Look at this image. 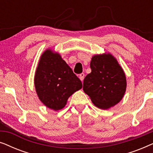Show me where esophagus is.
I'll return each mask as SVG.
<instances>
[{"label": "esophagus", "mask_w": 153, "mask_h": 153, "mask_svg": "<svg viewBox=\"0 0 153 153\" xmlns=\"http://www.w3.org/2000/svg\"><path fill=\"white\" fill-rule=\"evenodd\" d=\"M84 76H85V74H83V73H81V74H79V79H80V80L81 81H83V79H84Z\"/></svg>", "instance_id": "obj_1"}]
</instances>
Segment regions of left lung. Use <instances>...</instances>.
Instances as JSON below:
<instances>
[{
	"label": "left lung",
	"instance_id": "8db88e82",
	"mask_svg": "<svg viewBox=\"0 0 153 153\" xmlns=\"http://www.w3.org/2000/svg\"><path fill=\"white\" fill-rule=\"evenodd\" d=\"M91 72L83 80V90L97 107L108 109L120 102L127 88L126 76L110 53L94 55Z\"/></svg>",
	"mask_w": 153,
	"mask_h": 153
}]
</instances>
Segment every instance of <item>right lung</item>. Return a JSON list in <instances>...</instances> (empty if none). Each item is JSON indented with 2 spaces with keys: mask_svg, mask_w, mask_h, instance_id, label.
<instances>
[{
  "mask_svg": "<svg viewBox=\"0 0 153 153\" xmlns=\"http://www.w3.org/2000/svg\"><path fill=\"white\" fill-rule=\"evenodd\" d=\"M35 91L47 107L58 111L68 98L82 88V83L61 56L51 49L43 52L34 77Z\"/></svg>",
  "mask_w": 153,
  "mask_h": 153,
  "instance_id": "add662e5",
  "label": "right lung"
}]
</instances>
